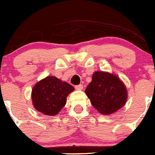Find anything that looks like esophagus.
I'll use <instances>...</instances> for the list:
<instances>
[{
	"label": "esophagus",
	"mask_w": 155,
	"mask_h": 155,
	"mask_svg": "<svg viewBox=\"0 0 155 155\" xmlns=\"http://www.w3.org/2000/svg\"><path fill=\"white\" fill-rule=\"evenodd\" d=\"M75 88H76L77 90H78V91H81V90H83L84 87L82 84H79V85H76V86H75Z\"/></svg>",
	"instance_id": "1"
}]
</instances>
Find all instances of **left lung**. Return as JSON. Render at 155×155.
Returning <instances> with one entry per match:
<instances>
[{"label":"left lung","mask_w":155,"mask_h":155,"mask_svg":"<svg viewBox=\"0 0 155 155\" xmlns=\"http://www.w3.org/2000/svg\"><path fill=\"white\" fill-rule=\"evenodd\" d=\"M93 107L104 115H110L125 105L127 91L124 84L116 75L96 71L85 90Z\"/></svg>","instance_id":"left-lung-1"}]
</instances>
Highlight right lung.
Segmentation results:
<instances>
[{"mask_svg":"<svg viewBox=\"0 0 155 155\" xmlns=\"http://www.w3.org/2000/svg\"><path fill=\"white\" fill-rule=\"evenodd\" d=\"M74 90V87L67 82L56 77L48 76L32 88V104L37 111L44 115L54 116L64 107L67 97Z\"/></svg>","mask_w":155,"mask_h":155,"instance_id":"1","label":"right lung"}]
</instances>
